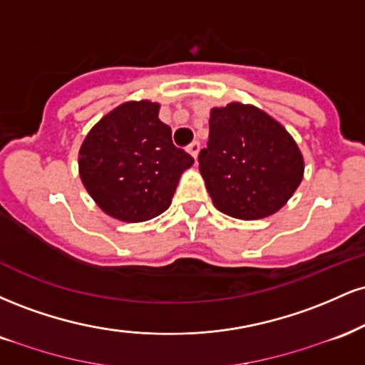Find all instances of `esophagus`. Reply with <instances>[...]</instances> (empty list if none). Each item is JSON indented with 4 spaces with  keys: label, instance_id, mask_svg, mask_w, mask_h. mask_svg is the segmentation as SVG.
Returning <instances> with one entry per match:
<instances>
[{
    "label": "esophagus",
    "instance_id": "obj_1",
    "mask_svg": "<svg viewBox=\"0 0 365 365\" xmlns=\"http://www.w3.org/2000/svg\"><path fill=\"white\" fill-rule=\"evenodd\" d=\"M187 153L190 154V156L194 158V159H197V156H199V153H200V144H199V142H197V140L192 142V144L187 148Z\"/></svg>",
    "mask_w": 365,
    "mask_h": 365
}]
</instances>
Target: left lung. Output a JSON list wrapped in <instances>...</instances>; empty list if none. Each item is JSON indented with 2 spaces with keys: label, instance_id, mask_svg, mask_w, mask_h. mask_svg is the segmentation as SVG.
<instances>
[{
  "label": "left lung",
  "instance_id": "left-lung-1",
  "mask_svg": "<svg viewBox=\"0 0 365 365\" xmlns=\"http://www.w3.org/2000/svg\"><path fill=\"white\" fill-rule=\"evenodd\" d=\"M304 156L287 128L252 104L212 108L199 170L217 211L261 220L279 211L304 178Z\"/></svg>",
  "mask_w": 365,
  "mask_h": 365
}]
</instances>
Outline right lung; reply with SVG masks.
Instances as JSON below:
<instances>
[{
    "label": "right lung",
    "instance_id": "right-lung-1",
    "mask_svg": "<svg viewBox=\"0 0 365 365\" xmlns=\"http://www.w3.org/2000/svg\"><path fill=\"white\" fill-rule=\"evenodd\" d=\"M159 104L127 101L104 115L78 150V175L94 202L115 220L140 223L170 207L194 158L175 148Z\"/></svg>",
    "mask_w": 365,
    "mask_h": 365
}]
</instances>
